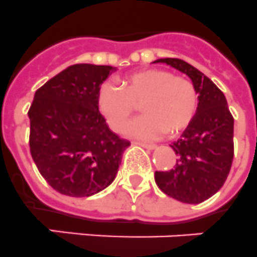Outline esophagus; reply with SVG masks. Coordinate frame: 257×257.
<instances>
[{
  "label": "esophagus",
  "mask_w": 257,
  "mask_h": 257,
  "mask_svg": "<svg viewBox=\"0 0 257 257\" xmlns=\"http://www.w3.org/2000/svg\"><path fill=\"white\" fill-rule=\"evenodd\" d=\"M136 144L142 146V148L148 149V150H154V149H157V145H154V144H145V142H136Z\"/></svg>",
  "instance_id": "obj_1"
}]
</instances>
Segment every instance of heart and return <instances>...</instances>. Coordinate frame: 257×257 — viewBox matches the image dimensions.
Masks as SVG:
<instances>
[{
	"instance_id": "b5f03b06",
	"label": "heart",
	"mask_w": 257,
	"mask_h": 257,
	"mask_svg": "<svg viewBox=\"0 0 257 257\" xmlns=\"http://www.w3.org/2000/svg\"><path fill=\"white\" fill-rule=\"evenodd\" d=\"M120 86L104 83L98 92V108L113 131L128 124L142 102V117L125 128V135L140 139H157L169 132L176 135L195 117L198 92L191 79L169 70L146 69L120 79Z\"/></svg>"
}]
</instances>
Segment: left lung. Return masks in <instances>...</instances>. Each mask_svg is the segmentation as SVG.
<instances>
[{
	"instance_id": "obj_1",
	"label": "left lung",
	"mask_w": 257,
	"mask_h": 257,
	"mask_svg": "<svg viewBox=\"0 0 257 257\" xmlns=\"http://www.w3.org/2000/svg\"><path fill=\"white\" fill-rule=\"evenodd\" d=\"M182 72L198 92L197 115L182 137L171 144L176 154L170 171L155 172V183L167 196L200 204L221 189L234 158V118L223 92L195 66L179 59H158Z\"/></svg>"
}]
</instances>
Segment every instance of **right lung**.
<instances>
[{"mask_svg": "<svg viewBox=\"0 0 257 257\" xmlns=\"http://www.w3.org/2000/svg\"><path fill=\"white\" fill-rule=\"evenodd\" d=\"M116 68L77 64L36 90L29 111L30 150L52 188L88 197L115 180L131 142L112 132L98 108L100 85Z\"/></svg>", "mask_w": 257, "mask_h": 257, "instance_id": "1", "label": "right lung"}]
</instances>
